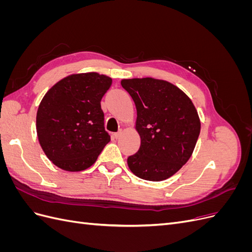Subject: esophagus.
I'll return each mask as SVG.
<instances>
[{"instance_id":"obj_1","label":"esophagus","mask_w":252,"mask_h":252,"mask_svg":"<svg viewBox=\"0 0 252 252\" xmlns=\"http://www.w3.org/2000/svg\"><path fill=\"white\" fill-rule=\"evenodd\" d=\"M121 134H122V131H121V130H120V131H118V132H116V133H113L114 139H119L120 136H121Z\"/></svg>"}]
</instances>
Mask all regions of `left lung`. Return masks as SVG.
<instances>
[{
    "instance_id": "obj_1",
    "label": "left lung",
    "mask_w": 252,
    "mask_h": 252,
    "mask_svg": "<svg viewBox=\"0 0 252 252\" xmlns=\"http://www.w3.org/2000/svg\"><path fill=\"white\" fill-rule=\"evenodd\" d=\"M121 85L135 104L141 138L139 151L127 158L129 169L147 181L170 178L187 163L199 138L201 121L192 101L164 80L123 79Z\"/></svg>"
}]
</instances>
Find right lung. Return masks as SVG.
Here are the masks:
<instances>
[{"label": "right lung", "instance_id": "obj_1", "mask_svg": "<svg viewBox=\"0 0 252 252\" xmlns=\"http://www.w3.org/2000/svg\"><path fill=\"white\" fill-rule=\"evenodd\" d=\"M111 83V78L97 72L73 73L42 98L36 112L37 139L59 168L72 172L89 168L109 143L101 100Z\"/></svg>", "mask_w": 252, "mask_h": 252}]
</instances>
